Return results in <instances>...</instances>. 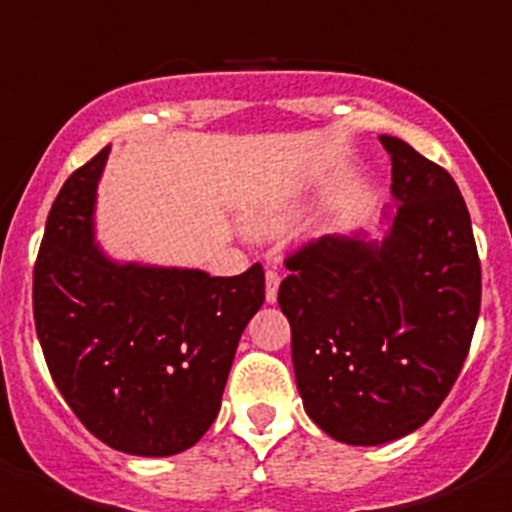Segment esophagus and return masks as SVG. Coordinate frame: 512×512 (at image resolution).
Listing matches in <instances>:
<instances>
[{"mask_svg":"<svg viewBox=\"0 0 512 512\" xmlns=\"http://www.w3.org/2000/svg\"><path fill=\"white\" fill-rule=\"evenodd\" d=\"M279 277L277 269H266V302H277V292H279Z\"/></svg>","mask_w":512,"mask_h":512,"instance_id":"esophagus-1","label":"esophagus"}]
</instances>
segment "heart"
I'll return each mask as SVG.
<instances>
[{"label": "heart", "mask_w": 512, "mask_h": 512, "mask_svg": "<svg viewBox=\"0 0 512 512\" xmlns=\"http://www.w3.org/2000/svg\"><path fill=\"white\" fill-rule=\"evenodd\" d=\"M251 223H253V228H256V230L271 233V230L282 228L284 215H282V210H279V207H266V210H261V212H256V215H253Z\"/></svg>", "instance_id": "obj_1"}]
</instances>
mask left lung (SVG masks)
I'll list each match as a JSON object with an SVG mask.
<instances>
[{
    "label": "left lung",
    "mask_w": 512,
    "mask_h": 512,
    "mask_svg": "<svg viewBox=\"0 0 512 512\" xmlns=\"http://www.w3.org/2000/svg\"><path fill=\"white\" fill-rule=\"evenodd\" d=\"M379 140L397 200L382 243L323 235L289 253L279 284L302 405L351 446L408 436L436 413L482 300L472 220L451 174L405 140Z\"/></svg>",
    "instance_id": "left-lung-1"
}]
</instances>
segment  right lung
Listing matches in <instances>:
<instances>
[{"mask_svg":"<svg viewBox=\"0 0 512 512\" xmlns=\"http://www.w3.org/2000/svg\"><path fill=\"white\" fill-rule=\"evenodd\" d=\"M110 148L66 179L33 271V315L63 400L110 449L171 456L217 418L243 328L264 305V269L117 264L94 243V197Z\"/></svg>","mask_w":512,"mask_h":512,"instance_id":"obj_1","label":"right lung"}]
</instances>
